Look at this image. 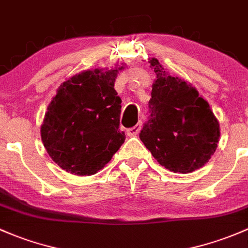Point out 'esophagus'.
<instances>
[{
	"instance_id": "1",
	"label": "esophagus",
	"mask_w": 248,
	"mask_h": 248,
	"mask_svg": "<svg viewBox=\"0 0 248 248\" xmlns=\"http://www.w3.org/2000/svg\"><path fill=\"white\" fill-rule=\"evenodd\" d=\"M141 126H142V122L140 121L139 124H137V126H134V127H132V128L127 129V135H128V137H137V135L139 134L140 129H141Z\"/></svg>"
}]
</instances>
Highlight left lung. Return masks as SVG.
<instances>
[{
  "instance_id": "8db88e82",
  "label": "left lung",
  "mask_w": 248,
  "mask_h": 248,
  "mask_svg": "<svg viewBox=\"0 0 248 248\" xmlns=\"http://www.w3.org/2000/svg\"><path fill=\"white\" fill-rule=\"evenodd\" d=\"M148 62L157 79L148 102V120L139 137L161 166L174 173H189L212 158L220 126L199 91L169 76L158 59Z\"/></svg>"
}]
</instances>
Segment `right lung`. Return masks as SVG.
<instances>
[{
    "label": "right lung",
    "instance_id": "1",
    "mask_svg": "<svg viewBox=\"0 0 248 248\" xmlns=\"http://www.w3.org/2000/svg\"><path fill=\"white\" fill-rule=\"evenodd\" d=\"M93 70L59 87L41 126V139L52 160L77 176L95 174L124 141L120 132L121 98L114 89L119 70Z\"/></svg>",
    "mask_w": 248,
    "mask_h": 248
}]
</instances>
